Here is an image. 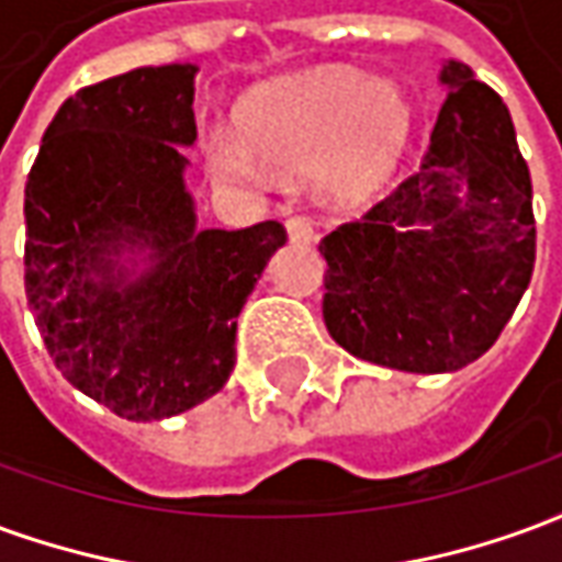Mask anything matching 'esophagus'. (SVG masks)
<instances>
[{"label":"esophagus","mask_w":562,"mask_h":562,"mask_svg":"<svg viewBox=\"0 0 562 562\" xmlns=\"http://www.w3.org/2000/svg\"><path fill=\"white\" fill-rule=\"evenodd\" d=\"M285 232H289V240L292 244H310L313 240V222L301 216V213H292L285 220Z\"/></svg>","instance_id":"obj_1"}]
</instances>
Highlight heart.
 <instances>
[{"label": "heart", "mask_w": 562, "mask_h": 562, "mask_svg": "<svg viewBox=\"0 0 562 562\" xmlns=\"http://www.w3.org/2000/svg\"><path fill=\"white\" fill-rule=\"evenodd\" d=\"M413 132V108L394 83L318 75L265 95L244 114V137L213 126L201 147L213 180L256 183L261 162L316 168L322 192L355 201L389 180Z\"/></svg>", "instance_id": "heart-1"}]
</instances>
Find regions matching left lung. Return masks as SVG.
<instances>
[{
	"label": "left lung",
	"instance_id": "1",
	"mask_svg": "<svg viewBox=\"0 0 562 562\" xmlns=\"http://www.w3.org/2000/svg\"><path fill=\"white\" fill-rule=\"evenodd\" d=\"M442 83L446 104L418 168L318 244L330 337L406 373L482 358L536 265L530 168L508 108L463 63H448Z\"/></svg>",
	"mask_w": 562,
	"mask_h": 562
}]
</instances>
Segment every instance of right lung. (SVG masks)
<instances>
[{"mask_svg":"<svg viewBox=\"0 0 562 562\" xmlns=\"http://www.w3.org/2000/svg\"><path fill=\"white\" fill-rule=\"evenodd\" d=\"M195 66H147L83 87L56 111L26 180V301L56 370L128 422L213 397L234 370V330L277 220L195 228L183 186L195 140ZM149 245L157 265L122 285L110 256Z\"/></svg>","mask_w":562,"mask_h":562,"instance_id":"1","label":"right lung"}]
</instances>
